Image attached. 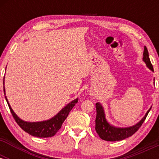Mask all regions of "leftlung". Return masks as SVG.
<instances>
[{
    "mask_svg": "<svg viewBox=\"0 0 159 159\" xmlns=\"http://www.w3.org/2000/svg\"><path fill=\"white\" fill-rule=\"evenodd\" d=\"M143 61L146 63L147 68L150 69L152 72L153 71V67L152 63H151L150 60H149L148 50L147 47H144V51L143 54ZM155 81V79H154ZM96 132L100 137L101 139L107 141H117V140H122L125 139V138L131 137L139 129L141 126L142 123H143L146 117L148 115L149 111L151 110L152 107L147 111L146 114L142 118L141 120L138 122V123L134 124L132 126L129 127H116L114 125H111L107 122L105 117V113L104 107L100 102H97L96 104Z\"/></svg>",
    "mask_w": 159,
    "mask_h": 159,
    "instance_id": "left-lung-1",
    "label": "left lung"
}]
</instances>
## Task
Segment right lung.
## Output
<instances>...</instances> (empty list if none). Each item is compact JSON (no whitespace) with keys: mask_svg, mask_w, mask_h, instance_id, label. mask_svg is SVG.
Segmentation results:
<instances>
[{"mask_svg":"<svg viewBox=\"0 0 159 159\" xmlns=\"http://www.w3.org/2000/svg\"><path fill=\"white\" fill-rule=\"evenodd\" d=\"M3 85H4V80H3ZM3 92H4V95H6L4 87H3ZM5 98H6L7 102L8 104L12 115L13 116L14 119L18 123V125L25 132L28 133L30 135L37 137V138H51V137L55 135L57 131L61 128L62 124L64 122V120L67 118L69 112L78 101V98L72 100L51 119L39 122H27L21 120L16 114V113L11 107L6 96H5Z\"/></svg>","mask_w":159,"mask_h":159,"instance_id":"obj_1","label":"right lung"}]
</instances>
